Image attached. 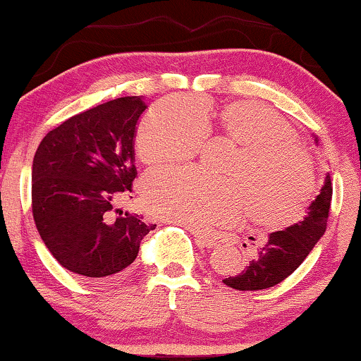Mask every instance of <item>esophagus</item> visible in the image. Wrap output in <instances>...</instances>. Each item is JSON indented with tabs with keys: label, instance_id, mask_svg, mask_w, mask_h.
I'll return each mask as SVG.
<instances>
[{
	"label": "esophagus",
	"instance_id": "esophagus-1",
	"mask_svg": "<svg viewBox=\"0 0 361 361\" xmlns=\"http://www.w3.org/2000/svg\"><path fill=\"white\" fill-rule=\"evenodd\" d=\"M191 232H192V235L195 237V239H197L207 248H216L219 245V242H218L216 237H213L210 234H205V232L199 231V229H194V228L191 229Z\"/></svg>",
	"mask_w": 361,
	"mask_h": 361
}]
</instances>
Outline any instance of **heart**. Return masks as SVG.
I'll list each match as a JSON object with an SVG mask.
<instances>
[{
  "mask_svg": "<svg viewBox=\"0 0 361 361\" xmlns=\"http://www.w3.org/2000/svg\"><path fill=\"white\" fill-rule=\"evenodd\" d=\"M210 108L169 99L146 113L137 127L135 152L146 166L191 159L205 140ZM219 133L239 145L226 170L213 178L197 169L149 173L142 183L151 215L189 228L231 223L248 216L266 228H283L301 218L314 197L312 161L288 122L253 102H234L216 114Z\"/></svg>",
  "mask_w": 361,
  "mask_h": 361,
  "instance_id": "obj_1",
  "label": "heart"
}]
</instances>
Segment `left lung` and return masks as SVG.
Listing matches in <instances>:
<instances>
[{
	"label": "left lung",
	"instance_id": "left-lung-1",
	"mask_svg": "<svg viewBox=\"0 0 361 361\" xmlns=\"http://www.w3.org/2000/svg\"><path fill=\"white\" fill-rule=\"evenodd\" d=\"M331 195V178L326 173L320 194L309 205L302 221L269 234L267 242L258 248V255L250 261L245 271L224 279L223 282L240 291L266 290L283 282L302 264L315 243L325 234Z\"/></svg>",
	"mask_w": 361,
	"mask_h": 361
}]
</instances>
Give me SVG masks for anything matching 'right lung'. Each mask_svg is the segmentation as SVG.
<instances>
[{
    "label": "right lung",
    "mask_w": 361,
    "mask_h": 361,
    "mask_svg": "<svg viewBox=\"0 0 361 361\" xmlns=\"http://www.w3.org/2000/svg\"><path fill=\"white\" fill-rule=\"evenodd\" d=\"M145 109L142 97L102 103L62 122L36 149V229L60 266L78 276H122L135 261L140 242L156 228L114 209L132 192L137 176L133 138Z\"/></svg>",
    "instance_id": "1"
}]
</instances>
